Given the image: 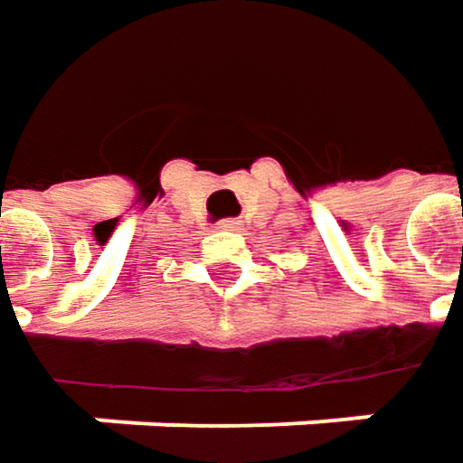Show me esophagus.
I'll return each instance as SVG.
<instances>
[{
	"mask_svg": "<svg viewBox=\"0 0 463 463\" xmlns=\"http://www.w3.org/2000/svg\"><path fill=\"white\" fill-rule=\"evenodd\" d=\"M218 229H237V221L226 218V221H218Z\"/></svg>",
	"mask_w": 463,
	"mask_h": 463,
	"instance_id": "obj_1",
	"label": "esophagus"
}]
</instances>
